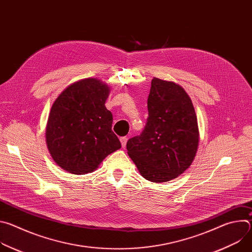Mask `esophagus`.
<instances>
[{
	"label": "esophagus",
	"mask_w": 252,
	"mask_h": 252,
	"mask_svg": "<svg viewBox=\"0 0 252 252\" xmlns=\"http://www.w3.org/2000/svg\"><path fill=\"white\" fill-rule=\"evenodd\" d=\"M120 140H121V142H122V147L125 149V148H126V146L127 137H126V136H122V137L120 138Z\"/></svg>",
	"instance_id": "1"
}]
</instances>
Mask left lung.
I'll list each match as a JSON object with an SVG mask.
<instances>
[{
    "mask_svg": "<svg viewBox=\"0 0 252 252\" xmlns=\"http://www.w3.org/2000/svg\"><path fill=\"white\" fill-rule=\"evenodd\" d=\"M149 117L126 150L140 174L153 183H165L187 170L198 147L194 107L186 91L172 82L154 78L148 98Z\"/></svg>",
    "mask_w": 252,
    "mask_h": 252,
    "instance_id": "1",
    "label": "left lung"
}]
</instances>
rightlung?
<instances>
[{
    "label": "right lung",
    "instance_id": "right-lung-1",
    "mask_svg": "<svg viewBox=\"0 0 252 252\" xmlns=\"http://www.w3.org/2000/svg\"><path fill=\"white\" fill-rule=\"evenodd\" d=\"M110 89L96 79L68 86L55 100L46 138L53 159L63 169L85 174L122 148L112 130L113 115L104 106Z\"/></svg>",
    "mask_w": 252,
    "mask_h": 252
}]
</instances>
